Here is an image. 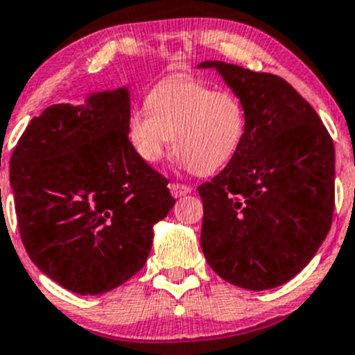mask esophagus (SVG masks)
I'll use <instances>...</instances> for the list:
<instances>
[{"label": "esophagus", "mask_w": 355, "mask_h": 355, "mask_svg": "<svg viewBox=\"0 0 355 355\" xmlns=\"http://www.w3.org/2000/svg\"><path fill=\"white\" fill-rule=\"evenodd\" d=\"M168 189H170L171 196H173L175 198H177V197H184V196H187V193L192 192V187L184 185V184H170Z\"/></svg>", "instance_id": "1"}]
</instances>
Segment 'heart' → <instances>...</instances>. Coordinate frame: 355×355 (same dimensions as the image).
Listing matches in <instances>:
<instances>
[{"instance_id": "obj_1", "label": "heart", "mask_w": 355, "mask_h": 355, "mask_svg": "<svg viewBox=\"0 0 355 355\" xmlns=\"http://www.w3.org/2000/svg\"><path fill=\"white\" fill-rule=\"evenodd\" d=\"M128 118V141L141 162L155 165L175 150L180 168L207 175L239 153L248 131L246 109L229 91H212L187 77L163 80Z\"/></svg>"}]
</instances>
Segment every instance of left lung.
Listing matches in <instances>:
<instances>
[{"mask_svg": "<svg viewBox=\"0 0 355 355\" xmlns=\"http://www.w3.org/2000/svg\"><path fill=\"white\" fill-rule=\"evenodd\" d=\"M243 103L239 153L207 184L200 246L220 278L244 290L285 285L317 254L332 225L336 150L315 109L266 72L205 60Z\"/></svg>", "mask_w": 355, "mask_h": 355, "instance_id": "obj_1", "label": "left lung"}]
</instances>
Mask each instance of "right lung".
<instances>
[{
	"label": "right lung",
	"instance_id": "add662e5",
	"mask_svg": "<svg viewBox=\"0 0 355 355\" xmlns=\"http://www.w3.org/2000/svg\"><path fill=\"white\" fill-rule=\"evenodd\" d=\"M130 85L53 104L10 162L23 246L35 266L79 295L114 290L145 266L153 225L175 198L128 141Z\"/></svg>",
	"mask_w": 355,
	"mask_h": 355
}]
</instances>
